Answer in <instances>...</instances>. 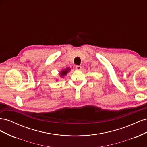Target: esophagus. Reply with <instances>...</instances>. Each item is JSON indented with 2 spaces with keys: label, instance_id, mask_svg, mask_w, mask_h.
I'll list each match as a JSON object with an SVG mask.
<instances>
[{
  "label": "esophagus",
  "instance_id": "obj_1",
  "mask_svg": "<svg viewBox=\"0 0 147 147\" xmlns=\"http://www.w3.org/2000/svg\"><path fill=\"white\" fill-rule=\"evenodd\" d=\"M75 69L77 70H80L82 69V67L80 65H76L75 66Z\"/></svg>",
  "mask_w": 147,
  "mask_h": 147
}]
</instances>
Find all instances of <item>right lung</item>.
Masks as SVG:
<instances>
[{
    "label": "right lung",
    "mask_w": 147,
    "mask_h": 147,
    "mask_svg": "<svg viewBox=\"0 0 147 147\" xmlns=\"http://www.w3.org/2000/svg\"><path fill=\"white\" fill-rule=\"evenodd\" d=\"M70 71V69L69 68H66L65 69H64V70H61V72L59 73V74H60V75H61V77H64V76H65V75L67 74Z\"/></svg>",
    "instance_id": "obj_1"
}]
</instances>
